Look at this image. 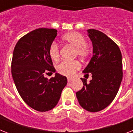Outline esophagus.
<instances>
[{
  "instance_id": "obj_1",
  "label": "esophagus",
  "mask_w": 133,
  "mask_h": 133,
  "mask_svg": "<svg viewBox=\"0 0 133 133\" xmlns=\"http://www.w3.org/2000/svg\"><path fill=\"white\" fill-rule=\"evenodd\" d=\"M73 79H71V78H68V82H71V81H72Z\"/></svg>"
}]
</instances>
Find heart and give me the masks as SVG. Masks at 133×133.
I'll list each match as a JSON object with an SVG mask.
<instances>
[{
    "label": "heart",
    "instance_id": "obj_1",
    "mask_svg": "<svg viewBox=\"0 0 133 133\" xmlns=\"http://www.w3.org/2000/svg\"><path fill=\"white\" fill-rule=\"evenodd\" d=\"M62 39L65 43L75 48V53L80 57H86L90 53V48L86 44L85 38L79 32H70L63 36ZM49 53L52 60H58L60 56V52L57 44L53 43L50 45ZM80 68L81 64L77 61H63L57 65L56 70L63 76L72 77Z\"/></svg>",
    "mask_w": 133,
    "mask_h": 133
}]
</instances>
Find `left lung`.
Here are the masks:
<instances>
[{"instance_id":"left-lung-1","label":"left lung","mask_w":133,"mask_h":133,"mask_svg":"<svg viewBox=\"0 0 133 133\" xmlns=\"http://www.w3.org/2000/svg\"><path fill=\"white\" fill-rule=\"evenodd\" d=\"M92 43L93 55L83 70L85 75H92V80L81 78L83 87L76 93L83 109L95 112L108 106L117 94L123 77L122 56L119 48L104 33L88 30Z\"/></svg>"}]
</instances>
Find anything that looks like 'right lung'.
I'll return each mask as SVG.
<instances>
[{
	"label": "right lung",
	"instance_id": "add662e5",
	"mask_svg": "<svg viewBox=\"0 0 133 133\" xmlns=\"http://www.w3.org/2000/svg\"><path fill=\"white\" fill-rule=\"evenodd\" d=\"M56 35L55 29L38 28L20 38L14 50L11 75L16 87L23 101L39 112L54 108L67 85L66 77L58 73L50 79L44 76L56 71L49 50Z\"/></svg>",
	"mask_w": 133,
	"mask_h": 133
}]
</instances>
